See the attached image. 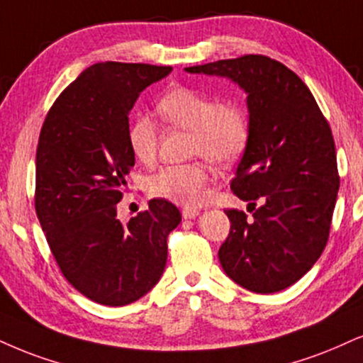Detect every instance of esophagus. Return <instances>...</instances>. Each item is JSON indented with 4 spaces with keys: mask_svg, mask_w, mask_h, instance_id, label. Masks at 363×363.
I'll use <instances>...</instances> for the list:
<instances>
[{
    "mask_svg": "<svg viewBox=\"0 0 363 363\" xmlns=\"http://www.w3.org/2000/svg\"><path fill=\"white\" fill-rule=\"evenodd\" d=\"M200 213L199 208H183L182 210V217L183 218H195Z\"/></svg>",
    "mask_w": 363,
    "mask_h": 363,
    "instance_id": "34e87169",
    "label": "esophagus"
}]
</instances>
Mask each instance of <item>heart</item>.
Segmentation results:
<instances>
[{
	"label": "heart",
	"instance_id": "obj_1",
	"mask_svg": "<svg viewBox=\"0 0 363 363\" xmlns=\"http://www.w3.org/2000/svg\"><path fill=\"white\" fill-rule=\"evenodd\" d=\"M161 118L174 128L191 131L190 155L202 156L218 167H230L244 155L250 138L247 111L235 102H223L210 94L191 87L168 89L158 101ZM160 141L158 123L141 114L128 128V146L131 155L143 164L156 160ZM213 180V172L203 161L172 164L161 168L147 182L153 196L168 202L195 207L205 199V191Z\"/></svg>",
	"mask_w": 363,
	"mask_h": 363
}]
</instances>
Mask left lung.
<instances>
[{
	"mask_svg": "<svg viewBox=\"0 0 363 363\" xmlns=\"http://www.w3.org/2000/svg\"><path fill=\"white\" fill-rule=\"evenodd\" d=\"M185 70L227 77L247 92L250 138L230 189L249 202L252 218L225 210L230 232L218 249L223 271L254 293L288 288L311 269L328 242L340 189L328 121L306 84L266 55Z\"/></svg>",
	"mask_w": 363,
	"mask_h": 363,
	"instance_id": "8db88e82",
	"label": "left lung"
}]
</instances>
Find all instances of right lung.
<instances>
[{
    "label": "right lung",
    "mask_w": 363,
    "mask_h": 363,
    "mask_svg": "<svg viewBox=\"0 0 363 363\" xmlns=\"http://www.w3.org/2000/svg\"><path fill=\"white\" fill-rule=\"evenodd\" d=\"M172 67L101 62L84 70L48 111L40 131L35 210L65 279L106 306L136 301L167 266L168 235L180 210L163 199L123 223V199L134 156L129 111Z\"/></svg>",
    "instance_id": "obj_1"
}]
</instances>
